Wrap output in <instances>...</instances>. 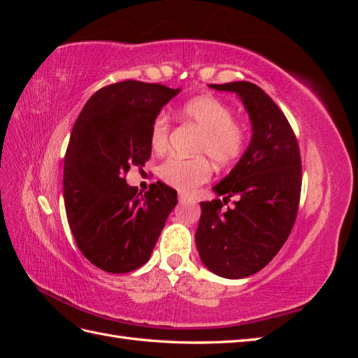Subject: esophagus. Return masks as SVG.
Segmentation results:
<instances>
[{"label": "esophagus", "mask_w": 358, "mask_h": 358, "mask_svg": "<svg viewBox=\"0 0 358 358\" xmlns=\"http://www.w3.org/2000/svg\"><path fill=\"white\" fill-rule=\"evenodd\" d=\"M179 201L180 203H189L191 197L188 196V194H185V192H179Z\"/></svg>", "instance_id": "1"}]
</instances>
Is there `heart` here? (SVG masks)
<instances>
[{
	"label": "heart",
	"mask_w": 358,
	"mask_h": 358,
	"mask_svg": "<svg viewBox=\"0 0 358 358\" xmlns=\"http://www.w3.org/2000/svg\"><path fill=\"white\" fill-rule=\"evenodd\" d=\"M183 121L200 128L194 145L197 157H170L159 166V178L170 187L191 192L210 178V158L216 166H230L239 158L246 146L248 129L234 119L233 109L213 95H201L180 107ZM171 131L170 117L159 113L150 127V145L155 150H164ZM206 156L204 157L203 155Z\"/></svg>",
	"instance_id": "heart-1"
}]
</instances>
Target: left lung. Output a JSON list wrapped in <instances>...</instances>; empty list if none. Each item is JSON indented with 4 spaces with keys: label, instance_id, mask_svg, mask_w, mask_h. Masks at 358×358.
<instances>
[{
    "label": "left lung",
    "instance_id": "obj_1",
    "mask_svg": "<svg viewBox=\"0 0 358 358\" xmlns=\"http://www.w3.org/2000/svg\"><path fill=\"white\" fill-rule=\"evenodd\" d=\"M209 86L241 96L252 137L229 176L213 187L224 199L200 203L196 243L210 272L241 279L266 267L288 239L300 201V150L285 115L259 86L245 80ZM231 198L235 206L224 211Z\"/></svg>",
    "mask_w": 358,
    "mask_h": 358
}]
</instances>
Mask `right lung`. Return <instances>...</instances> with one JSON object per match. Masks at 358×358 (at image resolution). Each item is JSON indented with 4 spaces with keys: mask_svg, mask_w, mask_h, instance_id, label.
I'll return each instance as SVG.
<instances>
[{
    "mask_svg": "<svg viewBox=\"0 0 358 358\" xmlns=\"http://www.w3.org/2000/svg\"><path fill=\"white\" fill-rule=\"evenodd\" d=\"M178 90L124 80L96 91L76 121L64 159V203L80 252L109 273L143 266L178 204V192L129 187V167L150 157V127Z\"/></svg>",
    "mask_w": 358,
    "mask_h": 358,
    "instance_id": "obj_1",
    "label": "right lung"
}]
</instances>
